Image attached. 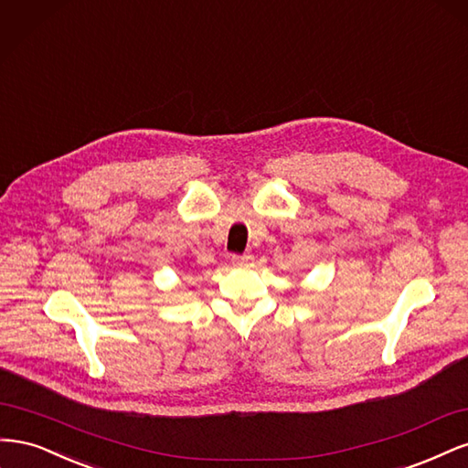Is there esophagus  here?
Listing matches in <instances>:
<instances>
[{
  "label": "esophagus",
  "instance_id": "esophagus-1",
  "mask_svg": "<svg viewBox=\"0 0 468 468\" xmlns=\"http://www.w3.org/2000/svg\"><path fill=\"white\" fill-rule=\"evenodd\" d=\"M251 256H232V263L236 267H248L251 263Z\"/></svg>",
  "mask_w": 468,
  "mask_h": 468
}]
</instances>
